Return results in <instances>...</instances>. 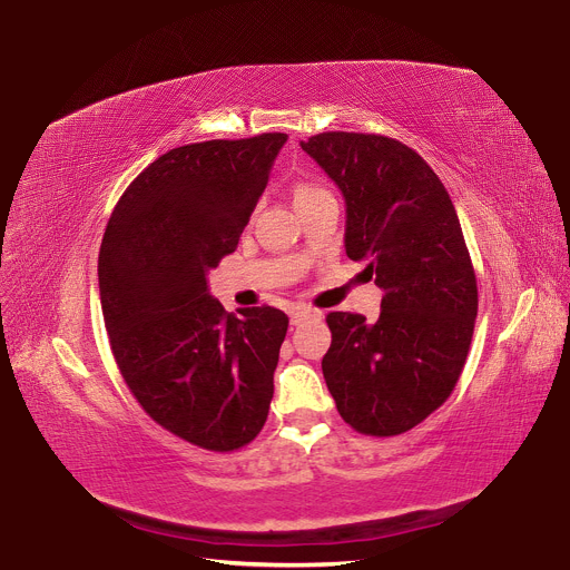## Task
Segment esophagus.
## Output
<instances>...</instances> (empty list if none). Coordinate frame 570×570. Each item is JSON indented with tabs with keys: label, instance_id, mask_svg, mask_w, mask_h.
I'll use <instances>...</instances> for the list:
<instances>
[{
	"label": "esophagus",
	"instance_id": "1",
	"mask_svg": "<svg viewBox=\"0 0 570 570\" xmlns=\"http://www.w3.org/2000/svg\"><path fill=\"white\" fill-rule=\"evenodd\" d=\"M316 318H321V314L314 312V309H295V312L291 314V325H303V323L316 321Z\"/></svg>",
	"mask_w": 570,
	"mask_h": 570
}]
</instances>
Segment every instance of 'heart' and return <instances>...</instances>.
<instances>
[{"label": "heart", "instance_id": "obj_1", "mask_svg": "<svg viewBox=\"0 0 570 570\" xmlns=\"http://www.w3.org/2000/svg\"><path fill=\"white\" fill-rule=\"evenodd\" d=\"M321 194H327V189H323L321 185L316 183H297L295 189H293V198H295V205L297 203H305L314 196H321Z\"/></svg>", "mask_w": 570, "mask_h": 570}]
</instances>
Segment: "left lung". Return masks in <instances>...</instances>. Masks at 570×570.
Listing matches in <instances>:
<instances>
[{
	"label": "left lung",
	"instance_id": "1",
	"mask_svg": "<svg viewBox=\"0 0 570 570\" xmlns=\"http://www.w3.org/2000/svg\"><path fill=\"white\" fill-rule=\"evenodd\" d=\"M346 200V256L365 261L381 314L331 312L323 376L355 432L397 436L423 423L460 381L478 284L455 205L409 145L381 134L325 131L303 142Z\"/></svg>",
	"mask_w": 570,
	"mask_h": 570
}]
</instances>
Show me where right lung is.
I'll list each match as a JSON object with an SVG mask.
<instances>
[{
	"instance_id": "obj_1",
	"label": "right lung",
	"mask_w": 570,
	"mask_h": 570,
	"mask_svg": "<svg viewBox=\"0 0 570 570\" xmlns=\"http://www.w3.org/2000/svg\"><path fill=\"white\" fill-rule=\"evenodd\" d=\"M286 134L175 147L119 196L99 252L110 351L142 411L213 453L252 443L267 421L288 331L275 307L228 314L207 269L233 254Z\"/></svg>"
}]
</instances>
